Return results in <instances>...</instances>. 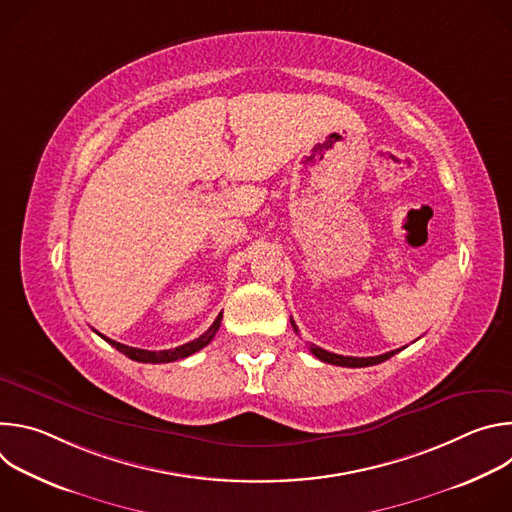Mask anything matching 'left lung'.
Returning <instances> with one entry per match:
<instances>
[{
	"mask_svg": "<svg viewBox=\"0 0 512 512\" xmlns=\"http://www.w3.org/2000/svg\"><path fill=\"white\" fill-rule=\"evenodd\" d=\"M291 326H294V330L298 332V326L294 324V320H291ZM312 354L316 358H320L322 362H328V364H338V367H373V364H379V362H385L387 358H391L393 354H397L399 350H391V352H385V354H379V356H367V358H358V356H342V354H334V352H328L320 346H310Z\"/></svg>",
	"mask_w": 512,
	"mask_h": 512,
	"instance_id": "left-lung-1",
	"label": "left lung"
}]
</instances>
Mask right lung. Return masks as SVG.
<instances>
[{
    "label": "right lung",
    "mask_w": 512,
    "mask_h": 512,
    "mask_svg": "<svg viewBox=\"0 0 512 512\" xmlns=\"http://www.w3.org/2000/svg\"><path fill=\"white\" fill-rule=\"evenodd\" d=\"M221 320H223V314H218V318L212 322V326L196 340L192 342H186L178 348H170V350H143V348H133V346H125L121 342H115L103 334H99L103 340H107L111 346H115L119 352H123L125 356H129L131 360H137V362H152V364H158V362H174V360H180V358H186L198 350H202L216 334V330L221 328Z\"/></svg>",
    "instance_id": "1"
}]
</instances>
